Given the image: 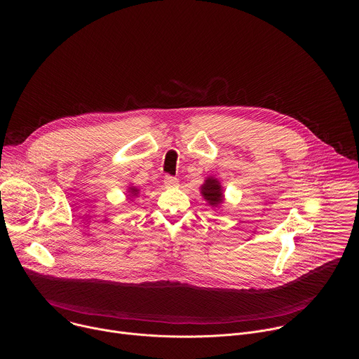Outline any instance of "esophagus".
<instances>
[{"instance_id": "esophagus-1", "label": "esophagus", "mask_w": 359, "mask_h": 359, "mask_svg": "<svg viewBox=\"0 0 359 359\" xmlns=\"http://www.w3.org/2000/svg\"><path fill=\"white\" fill-rule=\"evenodd\" d=\"M164 184L165 187H170V188H174L178 185V178L172 177V175H165L164 177Z\"/></svg>"}]
</instances>
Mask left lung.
I'll list each match as a JSON object with an SVG mask.
<instances>
[{
  "label": "left lung",
  "instance_id": "left-lung-1",
  "mask_svg": "<svg viewBox=\"0 0 359 359\" xmlns=\"http://www.w3.org/2000/svg\"><path fill=\"white\" fill-rule=\"evenodd\" d=\"M202 195L211 205H217L224 201L221 185L214 178H207L205 180V184L202 185Z\"/></svg>",
  "mask_w": 359,
  "mask_h": 359
}]
</instances>
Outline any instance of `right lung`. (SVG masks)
<instances>
[{"instance_id": "obj_1", "label": "right lung", "mask_w": 359, "mask_h": 359, "mask_svg": "<svg viewBox=\"0 0 359 359\" xmlns=\"http://www.w3.org/2000/svg\"><path fill=\"white\" fill-rule=\"evenodd\" d=\"M130 194H131L133 196H137V194H138V189H137V188H130Z\"/></svg>"}]
</instances>
